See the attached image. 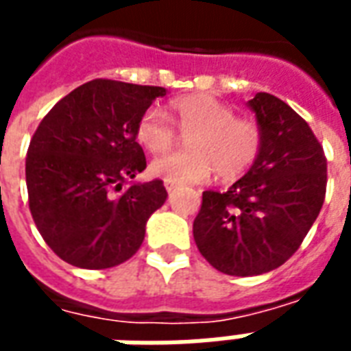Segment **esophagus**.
Wrapping results in <instances>:
<instances>
[{
  "label": "esophagus",
  "instance_id": "34e87169",
  "mask_svg": "<svg viewBox=\"0 0 351 351\" xmlns=\"http://www.w3.org/2000/svg\"><path fill=\"white\" fill-rule=\"evenodd\" d=\"M165 189H167V193H175V191H176V184L165 182Z\"/></svg>",
  "mask_w": 351,
  "mask_h": 351
}]
</instances>
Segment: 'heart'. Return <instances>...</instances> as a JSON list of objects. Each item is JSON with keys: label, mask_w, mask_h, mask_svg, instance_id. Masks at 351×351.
<instances>
[{"label": "heart", "mask_w": 351, "mask_h": 351, "mask_svg": "<svg viewBox=\"0 0 351 351\" xmlns=\"http://www.w3.org/2000/svg\"><path fill=\"white\" fill-rule=\"evenodd\" d=\"M169 118L186 134L189 150L152 163V175L165 182H204L214 171L219 180L230 182L243 175L261 154L258 123L247 117H234L228 104L204 93L173 98L167 115L160 110H147L139 117L136 139L150 154H165L176 143V128Z\"/></svg>", "instance_id": "heart-1"}]
</instances>
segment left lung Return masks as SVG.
Wrapping results in <instances>:
<instances>
[{"label":"left lung","instance_id":"obj_1","mask_svg":"<svg viewBox=\"0 0 351 351\" xmlns=\"http://www.w3.org/2000/svg\"><path fill=\"white\" fill-rule=\"evenodd\" d=\"M247 106L262 130L256 162L227 191H204L193 238L217 271L251 277L279 268L300 249L326 199L328 160L288 104L256 93Z\"/></svg>","mask_w":351,"mask_h":351}]
</instances>
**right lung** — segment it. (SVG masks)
<instances>
[{"instance_id":"add662e5","label":"right lung","mask_w":351,"mask_h":351,"mask_svg":"<svg viewBox=\"0 0 351 351\" xmlns=\"http://www.w3.org/2000/svg\"><path fill=\"white\" fill-rule=\"evenodd\" d=\"M165 93L93 80L61 98L38 124L25 158L29 210L44 241L64 262L113 268L141 247L147 221L167 191L162 180L128 184L147 167L136 126Z\"/></svg>"}]
</instances>
